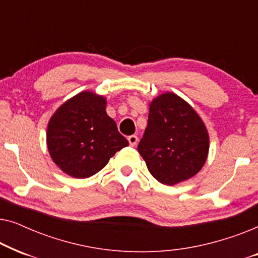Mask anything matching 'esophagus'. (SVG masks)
I'll use <instances>...</instances> for the list:
<instances>
[{"label": "esophagus", "mask_w": 258, "mask_h": 258, "mask_svg": "<svg viewBox=\"0 0 258 258\" xmlns=\"http://www.w3.org/2000/svg\"><path fill=\"white\" fill-rule=\"evenodd\" d=\"M128 141H129L130 146L135 147L136 144H137V142H139V137H137L136 135H130V136L128 137Z\"/></svg>", "instance_id": "esophagus-1"}]
</instances>
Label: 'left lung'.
<instances>
[{"instance_id":"left-lung-1","label":"left lung","mask_w":258,"mask_h":258,"mask_svg":"<svg viewBox=\"0 0 258 258\" xmlns=\"http://www.w3.org/2000/svg\"><path fill=\"white\" fill-rule=\"evenodd\" d=\"M137 150L158 182L174 185L202 169L209 151V135L184 100L165 93L151 102L148 125Z\"/></svg>"}]
</instances>
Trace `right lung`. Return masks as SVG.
Returning <instances> with one entry per match:
<instances>
[{"label": "right lung", "mask_w": 258, "mask_h": 258, "mask_svg": "<svg viewBox=\"0 0 258 258\" xmlns=\"http://www.w3.org/2000/svg\"><path fill=\"white\" fill-rule=\"evenodd\" d=\"M105 98L83 91L59 107L50 118L47 144L52 161L66 174L90 177L116 151L129 146L105 111Z\"/></svg>", "instance_id": "right-lung-1"}]
</instances>
